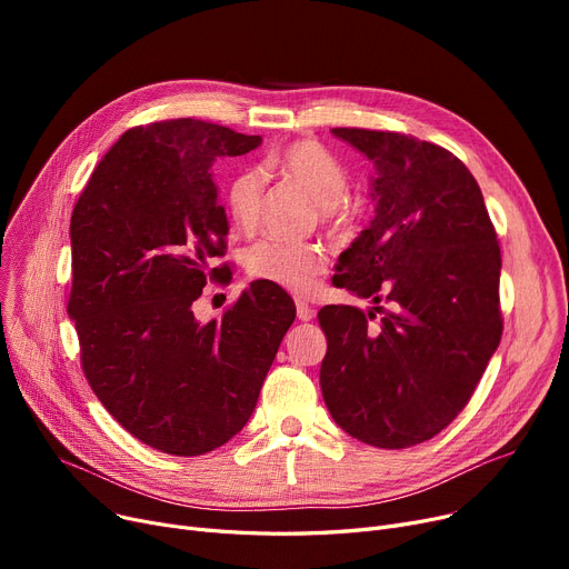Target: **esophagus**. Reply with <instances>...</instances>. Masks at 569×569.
Instances as JSON below:
<instances>
[{"label": "esophagus", "instance_id": "esophagus-1", "mask_svg": "<svg viewBox=\"0 0 569 569\" xmlns=\"http://www.w3.org/2000/svg\"><path fill=\"white\" fill-rule=\"evenodd\" d=\"M316 316V311H313V307H309L307 302H302V300H297V318L300 320H311Z\"/></svg>", "mask_w": 569, "mask_h": 569}]
</instances>
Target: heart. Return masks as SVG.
<instances>
[{
  "label": "heart",
  "instance_id": "obj_1",
  "mask_svg": "<svg viewBox=\"0 0 569 569\" xmlns=\"http://www.w3.org/2000/svg\"><path fill=\"white\" fill-rule=\"evenodd\" d=\"M288 182L305 189L318 202V217L327 226H341L348 219L343 200L348 174L343 166L316 140H295L264 163ZM264 179L258 168L239 170L226 189L228 217L239 230H253L262 209ZM327 264L325 249L307 242L264 239L247 253V269L253 279L277 283L292 292H309Z\"/></svg>",
  "mask_w": 569,
  "mask_h": 569
}]
</instances>
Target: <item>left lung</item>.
Returning a JSON list of instances; mask_svg holds the SVG:
<instances>
[{"label": "left lung", "instance_id": "1", "mask_svg": "<svg viewBox=\"0 0 569 569\" xmlns=\"http://www.w3.org/2000/svg\"><path fill=\"white\" fill-rule=\"evenodd\" d=\"M332 133L376 168V217L337 264L339 286L373 307L318 311L320 390L346 433L403 450L466 408L500 343V247L480 187L452 152L392 131Z\"/></svg>", "mask_w": 569, "mask_h": 569}]
</instances>
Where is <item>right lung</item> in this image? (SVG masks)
I'll list each match as a JSON object with an SVG mask.
<instances>
[{
	"label": "right lung",
	"mask_w": 569,
	"mask_h": 569,
	"mask_svg": "<svg viewBox=\"0 0 569 569\" xmlns=\"http://www.w3.org/2000/svg\"><path fill=\"white\" fill-rule=\"evenodd\" d=\"M260 142L191 117L129 129L73 207L67 311L82 371L114 420L166 455H207L244 429L295 320L262 281L221 318L193 313L228 234L209 170Z\"/></svg>",
	"instance_id": "obj_1"
}]
</instances>
